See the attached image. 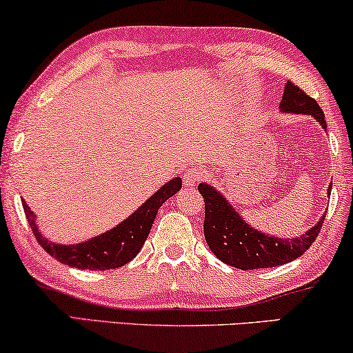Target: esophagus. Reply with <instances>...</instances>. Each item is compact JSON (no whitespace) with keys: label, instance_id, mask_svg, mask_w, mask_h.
<instances>
[{"label":"esophagus","instance_id":"1","mask_svg":"<svg viewBox=\"0 0 353 353\" xmlns=\"http://www.w3.org/2000/svg\"><path fill=\"white\" fill-rule=\"evenodd\" d=\"M204 176V170L201 167H190L188 170L183 173V185L188 186V188H193L196 186V183H198L201 178Z\"/></svg>","mask_w":353,"mask_h":353}]
</instances>
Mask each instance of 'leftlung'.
Segmentation results:
<instances>
[{"mask_svg": "<svg viewBox=\"0 0 353 353\" xmlns=\"http://www.w3.org/2000/svg\"><path fill=\"white\" fill-rule=\"evenodd\" d=\"M282 112L311 115L326 130V120L321 107L306 95L299 85L288 81L281 100ZM329 185V193H331ZM199 193L204 198V236L210 251L228 266L251 271V269L276 268L300 258L311 243H314L321 230L324 217L319 219L308 232L296 238H276L250 227L228 201L210 185L201 183Z\"/></svg>", "mask_w": 353, "mask_h": 353, "instance_id": "left-lung-1", "label": "left lung"}]
</instances>
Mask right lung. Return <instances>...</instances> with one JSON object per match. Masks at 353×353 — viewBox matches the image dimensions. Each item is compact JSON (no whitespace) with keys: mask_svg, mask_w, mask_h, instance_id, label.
Here are the masks:
<instances>
[{"mask_svg":"<svg viewBox=\"0 0 353 353\" xmlns=\"http://www.w3.org/2000/svg\"><path fill=\"white\" fill-rule=\"evenodd\" d=\"M180 178H173L160 190L155 191L126 221L118 223L117 227L102 233V235L94 236L84 241V243L77 245H58L48 241L37 227L35 214L26 204V201H22V208H24L27 222H29L32 232H34L35 240L50 256H53L59 263L71 268L89 269V271H107V269L125 266L139 253L141 246L148 240L160 205L165 203L168 198H172L176 191H180Z\"/></svg>","mask_w":353,"mask_h":353,"instance_id":"obj_1","label":"right lung"}]
</instances>
